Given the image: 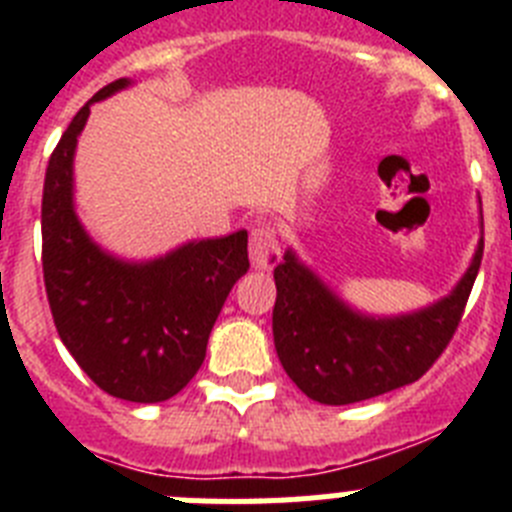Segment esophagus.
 Here are the masks:
<instances>
[{
    "label": "esophagus",
    "mask_w": 512,
    "mask_h": 512,
    "mask_svg": "<svg viewBox=\"0 0 512 512\" xmlns=\"http://www.w3.org/2000/svg\"><path fill=\"white\" fill-rule=\"evenodd\" d=\"M248 256H251L253 269L269 271L282 259V248H279L277 233L271 225H259L251 230V241H248Z\"/></svg>",
    "instance_id": "1"
}]
</instances>
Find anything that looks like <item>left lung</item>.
I'll list each match as a JSON object with an SVG mask.
<instances>
[{"label":"left lung","mask_w":512,"mask_h":512,"mask_svg":"<svg viewBox=\"0 0 512 512\" xmlns=\"http://www.w3.org/2000/svg\"><path fill=\"white\" fill-rule=\"evenodd\" d=\"M472 264L449 295L405 315L354 310L300 261L292 248L274 269V346L289 379L310 400L351 405L415 382L449 346L482 264Z\"/></svg>","instance_id":"obj_1"}]
</instances>
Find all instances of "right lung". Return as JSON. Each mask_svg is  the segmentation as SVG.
<instances>
[{
    "label": "right lung",
    "mask_w": 512,
    "mask_h": 512,
    "mask_svg": "<svg viewBox=\"0 0 512 512\" xmlns=\"http://www.w3.org/2000/svg\"><path fill=\"white\" fill-rule=\"evenodd\" d=\"M130 84L117 79L99 89L48 161L43 279L63 346L99 390L128 402H164L205 361L225 297L248 271V233L189 241L148 261H125L92 241L74 205L76 143L89 107Z\"/></svg>",
    "instance_id": "right-lung-1"
}]
</instances>
